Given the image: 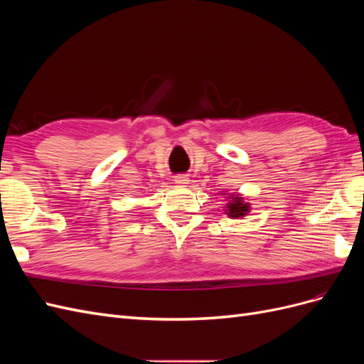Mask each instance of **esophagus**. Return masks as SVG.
<instances>
[{
    "instance_id": "obj_1",
    "label": "esophagus",
    "mask_w": 364,
    "mask_h": 364,
    "mask_svg": "<svg viewBox=\"0 0 364 364\" xmlns=\"http://www.w3.org/2000/svg\"><path fill=\"white\" fill-rule=\"evenodd\" d=\"M174 182L178 185H186L188 183V178H186L185 174H178V176H174Z\"/></svg>"
}]
</instances>
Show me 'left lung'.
Wrapping results in <instances>:
<instances>
[{
  "mask_svg": "<svg viewBox=\"0 0 364 364\" xmlns=\"http://www.w3.org/2000/svg\"><path fill=\"white\" fill-rule=\"evenodd\" d=\"M232 202L228 203V209L229 211V217H245V214L249 211V203H243V199L241 197H230Z\"/></svg>",
  "mask_w": 364,
  "mask_h": 364,
  "instance_id": "8db88e82",
  "label": "left lung"
}]
</instances>
